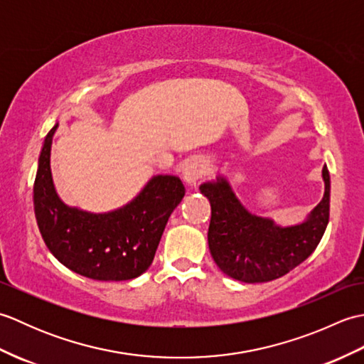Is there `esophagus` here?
I'll return each mask as SVG.
<instances>
[{
    "instance_id": "esophagus-1",
    "label": "esophagus",
    "mask_w": 364,
    "mask_h": 364,
    "mask_svg": "<svg viewBox=\"0 0 364 364\" xmlns=\"http://www.w3.org/2000/svg\"><path fill=\"white\" fill-rule=\"evenodd\" d=\"M208 172V161L203 156H192L183 166V180L189 186H196Z\"/></svg>"
}]
</instances>
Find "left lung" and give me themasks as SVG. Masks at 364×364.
I'll use <instances>...</instances> for the list:
<instances>
[{
    "instance_id": "left-lung-1",
    "label": "left lung",
    "mask_w": 364,
    "mask_h": 364,
    "mask_svg": "<svg viewBox=\"0 0 364 364\" xmlns=\"http://www.w3.org/2000/svg\"><path fill=\"white\" fill-rule=\"evenodd\" d=\"M326 194L304 223L282 228L253 215L239 203L230 184L219 178L200 186L210 198L208 244L223 274L244 283H264L297 267L314 252L326 233L330 215V175L322 168Z\"/></svg>"
}]
</instances>
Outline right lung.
<instances>
[{
	"label": "right lung",
	"instance_id": "obj_1",
	"mask_svg": "<svg viewBox=\"0 0 364 364\" xmlns=\"http://www.w3.org/2000/svg\"><path fill=\"white\" fill-rule=\"evenodd\" d=\"M54 125L38 156L34 210L43 241L65 267L100 282L131 280L150 267L170 214L184 197L183 183L156 175L133 202L94 214L64 203L54 189L50 151Z\"/></svg>",
	"mask_w": 364,
	"mask_h": 364
}]
</instances>
